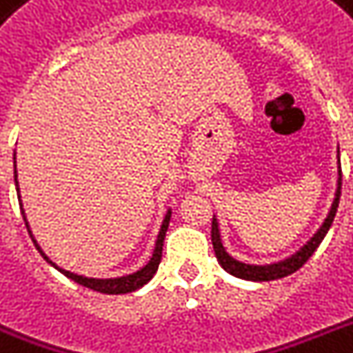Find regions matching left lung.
<instances>
[{
  "label": "left lung",
  "mask_w": 353,
  "mask_h": 353,
  "mask_svg": "<svg viewBox=\"0 0 353 353\" xmlns=\"http://www.w3.org/2000/svg\"><path fill=\"white\" fill-rule=\"evenodd\" d=\"M341 177H343V174H341V163H339V181H337V192H335L334 203H332V209H330L326 220H324L321 229L313 234L312 240L307 241L301 251H296L295 254H291L290 258H285V260H282V262L269 263V265H251V263H243L234 260V258L225 251L223 243H221L218 221H216V218H212V231H210V236H212V247H214L216 258H218V262H220L221 268L225 269L229 274H232V276H238V279H243V280H252V282H269V280L284 279V276H288V274L299 271V269H301L307 260H310V256L315 252V249L321 245V241L324 240V236H326V232H328L330 227H332V221H334L337 207H339L341 181H343Z\"/></svg>",
  "instance_id": "obj_1"
}]
</instances>
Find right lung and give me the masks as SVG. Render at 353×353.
<instances>
[{"label":"right lung","instance_id":"add662e5","mask_svg":"<svg viewBox=\"0 0 353 353\" xmlns=\"http://www.w3.org/2000/svg\"><path fill=\"white\" fill-rule=\"evenodd\" d=\"M14 159H16V155H14ZM14 183H16V190H18V199H19V188H18V174H16V161H14ZM21 205V203H19ZM21 214H23V221L25 225H27V231H29L30 238L34 241L36 249L40 251V254L46 258L47 262L51 263L52 268L58 269L60 273L65 274L68 279L74 280L77 284L84 285L88 290H93V291H99V293H106V295H121V293H132V291L139 290V288H143L146 282L152 280V276L155 274L157 268H159V262H161V256H163V243H165V234H166V229H168V223H170V210L166 212L165 220H163V225H161V231L159 236H157V241H155V249H154V254L150 258V262L141 268L137 273H132V274H126V276H119V279H88V276H82V274H74L71 271H65V269L58 268L57 263L51 262L49 256H47L46 252L41 251V247L38 245V241L34 240V236L30 232L29 229V223H27V218H25V212H23V207H21Z\"/></svg>","mask_w":353,"mask_h":353}]
</instances>
